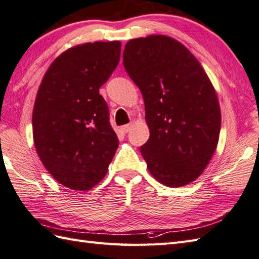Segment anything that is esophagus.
Here are the masks:
<instances>
[{"mask_svg": "<svg viewBox=\"0 0 259 259\" xmlns=\"http://www.w3.org/2000/svg\"><path fill=\"white\" fill-rule=\"evenodd\" d=\"M131 128H133V123H128V124L122 125V128H121V129H122L123 133H129Z\"/></svg>", "mask_w": 259, "mask_h": 259, "instance_id": "1", "label": "esophagus"}]
</instances>
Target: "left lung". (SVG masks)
I'll list each match as a JSON object with an SVG mask.
<instances>
[{"mask_svg": "<svg viewBox=\"0 0 259 259\" xmlns=\"http://www.w3.org/2000/svg\"><path fill=\"white\" fill-rule=\"evenodd\" d=\"M123 65L144 97L150 137L140 151L148 170L167 187L190 184L221 133V107L205 70L183 43L159 34L126 42Z\"/></svg>", "mask_w": 259, "mask_h": 259, "instance_id": "8db88e82", "label": "left lung"}]
</instances>
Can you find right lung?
Listing matches in <instances>:
<instances>
[{"mask_svg": "<svg viewBox=\"0 0 259 259\" xmlns=\"http://www.w3.org/2000/svg\"><path fill=\"white\" fill-rule=\"evenodd\" d=\"M120 51V41L70 48L38 87L32 114L35 149L52 177L70 189L100 183L119 146L99 89L117 68Z\"/></svg>", "mask_w": 259, "mask_h": 259, "instance_id": "obj_1", "label": "right lung"}]
</instances>
